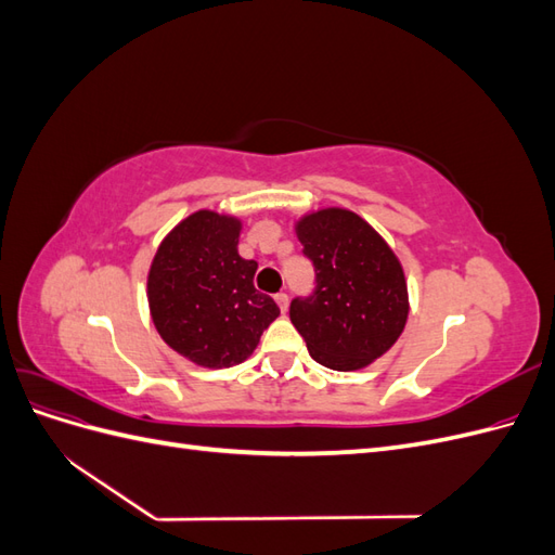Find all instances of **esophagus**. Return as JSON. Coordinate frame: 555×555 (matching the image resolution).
Returning a JSON list of instances; mask_svg holds the SVG:
<instances>
[{"label":"esophagus","mask_w":555,"mask_h":555,"mask_svg":"<svg viewBox=\"0 0 555 555\" xmlns=\"http://www.w3.org/2000/svg\"><path fill=\"white\" fill-rule=\"evenodd\" d=\"M275 300H278L280 310H282V312H287V308H289V296L284 294V292H280V294H275Z\"/></svg>","instance_id":"esophagus-1"}]
</instances>
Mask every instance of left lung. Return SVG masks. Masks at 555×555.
<instances>
[{
    "label": "left lung",
    "instance_id": "left-lung-1",
    "mask_svg": "<svg viewBox=\"0 0 555 555\" xmlns=\"http://www.w3.org/2000/svg\"><path fill=\"white\" fill-rule=\"evenodd\" d=\"M296 233L314 266V289L292 300V324L317 363L359 371L391 349L405 328L410 306L402 266L351 210L310 212Z\"/></svg>",
    "mask_w": 555,
    "mask_h": 555
}]
</instances>
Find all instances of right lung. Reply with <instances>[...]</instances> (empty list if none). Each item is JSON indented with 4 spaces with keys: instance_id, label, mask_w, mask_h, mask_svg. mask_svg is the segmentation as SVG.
I'll return each mask as SVG.
<instances>
[{
    "instance_id": "1",
    "label": "right lung",
    "mask_w": 555,
    "mask_h": 555,
    "mask_svg": "<svg viewBox=\"0 0 555 555\" xmlns=\"http://www.w3.org/2000/svg\"><path fill=\"white\" fill-rule=\"evenodd\" d=\"M241 220L198 210L157 249L147 304L162 340L204 367L243 363L280 308L255 289L257 261L238 255Z\"/></svg>"
}]
</instances>
